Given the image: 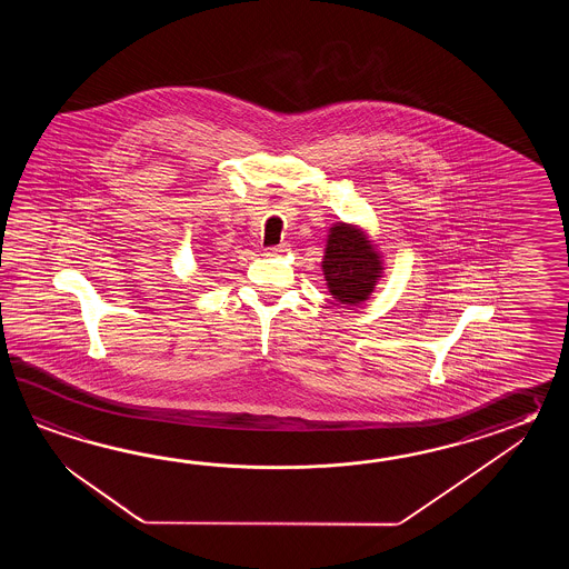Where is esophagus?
<instances>
[{
    "label": "esophagus",
    "instance_id": "esophagus-1",
    "mask_svg": "<svg viewBox=\"0 0 569 569\" xmlns=\"http://www.w3.org/2000/svg\"><path fill=\"white\" fill-rule=\"evenodd\" d=\"M289 252V243H279V246H270L267 248L268 256H280Z\"/></svg>",
    "mask_w": 569,
    "mask_h": 569
}]
</instances>
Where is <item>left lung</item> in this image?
<instances>
[{"instance_id": "1", "label": "left lung", "mask_w": 569, "mask_h": 569, "mask_svg": "<svg viewBox=\"0 0 569 569\" xmlns=\"http://www.w3.org/2000/svg\"><path fill=\"white\" fill-rule=\"evenodd\" d=\"M321 267L327 289L341 305L366 301L382 274V262L372 242L348 223H338L329 231Z\"/></svg>"}]
</instances>
